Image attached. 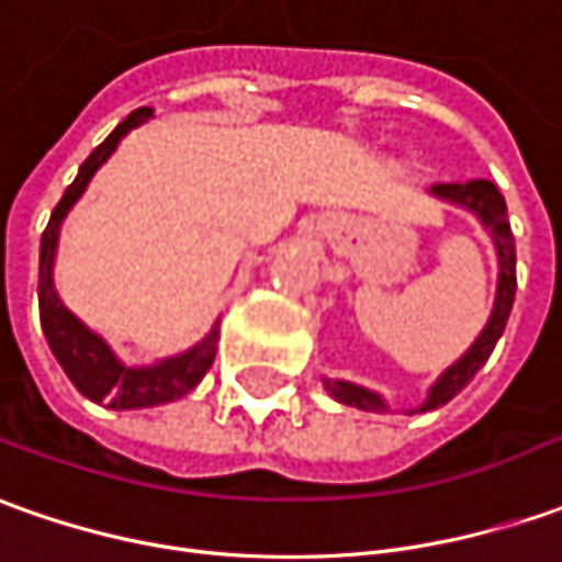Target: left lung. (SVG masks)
Listing matches in <instances>:
<instances>
[{
  "label": "left lung",
  "instance_id": "left-lung-1",
  "mask_svg": "<svg viewBox=\"0 0 562 562\" xmlns=\"http://www.w3.org/2000/svg\"><path fill=\"white\" fill-rule=\"evenodd\" d=\"M432 198L451 203V206H461L467 213H473L480 225H483L492 244H495V256H498V288H495V303H492V315L488 322L480 330V337L470 342L461 359L454 364H448L446 371L436 378V383L430 386L427 398L405 414L417 412H432L439 405L451 402L454 395L464 390L470 380L476 378V371L483 368L495 342L501 340L504 334V325L510 318V308H514V293H517V247H514V232H510V222H507V203L501 198V191L488 179H473V182L464 184H432L430 188ZM327 395H334L340 405H349V408H361V412H378L390 414V405L386 398L368 386H359V383H349V380H330L322 378Z\"/></svg>",
  "mask_w": 562,
  "mask_h": 562
}]
</instances>
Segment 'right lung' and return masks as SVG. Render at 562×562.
<instances>
[{
	"label": "right lung",
	"mask_w": 562,
	"mask_h": 562,
	"mask_svg": "<svg viewBox=\"0 0 562 562\" xmlns=\"http://www.w3.org/2000/svg\"><path fill=\"white\" fill-rule=\"evenodd\" d=\"M150 116H154L150 108L132 111L86 157L74 184L64 191L58 206L52 210V220L45 225L43 240H40V322H43L48 349L79 393L98 402V405L114 408V412L154 408V405H167V402L188 395L210 371V364L216 359V342H220V322H216L201 342H194L191 349H184L179 356H169V359L154 361V364H126L111 349V342L95 334L86 322H79L77 315L64 306L58 290H55V256H58V240H61V225L67 213L86 194L92 176L108 164V157L114 154L116 145Z\"/></svg>",
	"instance_id": "right-lung-1"
}]
</instances>
